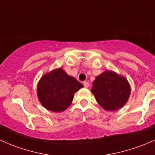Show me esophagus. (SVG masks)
I'll list each match as a JSON object with an SVG mask.
<instances>
[{"label": "esophagus", "mask_w": 155, "mask_h": 155, "mask_svg": "<svg viewBox=\"0 0 155 155\" xmlns=\"http://www.w3.org/2000/svg\"><path fill=\"white\" fill-rule=\"evenodd\" d=\"M83 84H84V87H86V88H88L89 86V84L88 82H87V81H84V82H83Z\"/></svg>", "instance_id": "esophagus-1"}]
</instances>
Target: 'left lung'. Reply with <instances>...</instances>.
<instances>
[{"label": "left lung", "mask_w": 155, "mask_h": 155, "mask_svg": "<svg viewBox=\"0 0 155 155\" xmlns=\"http://www.w3.org/2000/svg\"><path fill=\"white\" fill-rule=\"evenodd\" d=\"M92 92L106 110H116L125 104L130 94V84L124 77L106 71L92 83Z\"/></svg>", "instance_id": "8db88e82"}]
</instances>
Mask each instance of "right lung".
I'll list each match as a JSON object with an SVG mask.
<instances>
[{
  "instance_id": "add662e5",
  "label": "right lung",
  "mask_w": 155,
  "mask_h": 155,
  "mask_svg": "<svg viewBox=\"0 0 155 155\" xmlns=\"http://www.w3.org/2000/svg\"><path fill=\"white\" fill-rule=\"evenodd\" d=\"M83 87L60 68L42 76L38 84V98L47 110L61 112L70 106L74 93Z\"/></svg>"
}]
</instances>
